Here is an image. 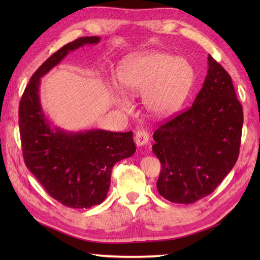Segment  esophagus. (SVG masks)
I'll use <instances>...</instances> for the list:
<instances>
[{"mask_svg": "<svg viewBox=\"0 0 260 260\" xmlns=\"http://www.w3.org/2000/svg\"><path fill=\"white\" fill-rule=\"evenodd\" d=\"M135 143L136 145L141 147V146H144L147 145L148 143V134L147 132L144 129H139L136 132L135 134Z\"/></svg>", "mask_w": 260, "mask_h": 260, "instance_id": "esophagus-1", "label": "esophagus"}]
</instances>
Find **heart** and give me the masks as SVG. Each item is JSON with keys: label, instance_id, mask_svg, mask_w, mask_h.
<instances>
[{"label": "heart", "instance_id": "heart-1", "mask_svg": "<svg viewBox=\"0 0 260 260\" xmlns=\"http://www.w3.org/2000/svg\"><path fill=\"white\" fill-rule=\"evenodd\" d=\"M193 77L190 63L163 52H148L124 60L118 71L119 89L126 96L143 97L148 114L155 117L172 115L183 103ZM113 97L120 108H127L125 96L116 87Z\"/></svg>", "mask_w": 260, "mask_h": 260}]
</instances>
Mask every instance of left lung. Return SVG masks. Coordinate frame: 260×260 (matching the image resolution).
<instances>
[{"mask_svg": "<svg viewBox=\"0 0 260 260\" xmlns=\"http://www.w3.org/2000/svg\"><path fill=\"white\" fill-rule=\"evenodd\" d=\"M242 123L231 77L209 54L208 74L192 106L153 134L152 150L162 164L159 194L190 204L212 193L238 159Z\"/></svg>", "mask_w": 260, "mask_h": 260, "instance_id": "1", "label": "left lung"}]
</instances>
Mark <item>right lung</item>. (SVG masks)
I'll return each instance as SVG.
<instances>
[{"mask_svg": "<svg viewBox=\"0 0 260 260\" xmlns=\"http://www.w3.org/2000/svg\"><path fill=\"white\" fill-rule=\"evenodd\" d=\"M99 41V37L79 38L53 53L31 77L19 107L26 168L53 199L74 209L101 204L107 197L113 167L136 151L132 132L66 131L52 125L42 109L39 89L42 77L69 52Z\"/></svg>", "mask_w": 260, "mask_h": 260, "instance_id": "right-lung-1", "label": "right lung"}]
</instances>
